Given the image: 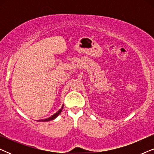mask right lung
Segmentation results:
<instances>
[{
  "instance_id": "add662e5",
  "label": "right lung",
  "mask_w": 154,
  "mask_h": 154,
  "mask_svg": "<svg viewBox=\"0 0 154 154\" xmlns=\"http://www.w3.org/2000/svg\"><path fill=\"white\" fill-rule=\"evenodd\" d=\"M62 109H63V106H62V108H61V109H60V110H59V111H57V112L55 113H54V114L52 115V116H50V118H48V119H42V120H38V121H52V120H54V119H56V118L58 116V115L60 114V113L61 112H62Z\"/></svg>"
}]
</instances>
